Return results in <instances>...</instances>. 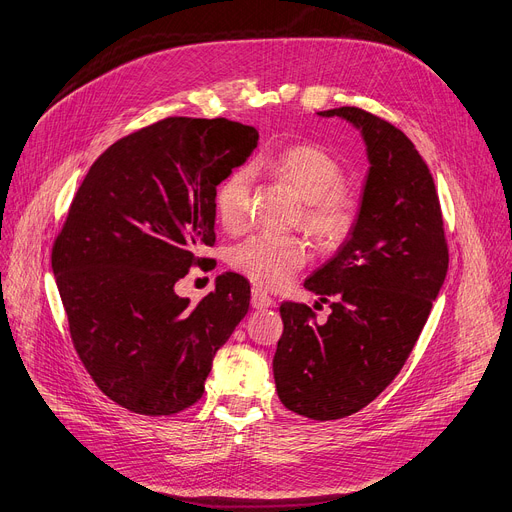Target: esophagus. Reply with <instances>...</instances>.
I'll return each instance as SVG.
<instances>
[{
	"mask_svg": "<svg viewBox=\"0 0 512 512\" xmlns=\"http://www.w3.org/2000/svg\"><path fill=\"white\" fill-rule=\"evenodd\" d=\"M251 304L257 310H266V308L274 306V299L266 291H261L259 287H253V291H251Z\"/></svg>",
	"mask_w": 512,
	"mask_h": 512,
	"instance_id": "esophagus-1",
	"label": "esophagus"
}]
</instances>
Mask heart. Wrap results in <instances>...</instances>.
I'll list each match as a JSON object with an SVG mask.
<instances>
[{"label": "heart", "mask_w": 512, "mask_h": 512, "mask_svg": "<svg viewBox=\"0 0 512 512\" xmlns=\"http://www.w3.org/2000/svg\"><path fill=\"white\" fill-rule=\"evenodd\" d=\"M255 168L270 170L293 185L304 198L301 221L323 244L342 242L356 223L358 198L344 185V168L325 147L316 143H293L261 156ZM253 177L246 168H236L219 185L215 208L227 230H240L251 215ZM308 242L295 234L259 232L238 242L232 253V268L255 285L276 289L306 266Z\"/></svg>", "instance_id": "1"}]
</instances>
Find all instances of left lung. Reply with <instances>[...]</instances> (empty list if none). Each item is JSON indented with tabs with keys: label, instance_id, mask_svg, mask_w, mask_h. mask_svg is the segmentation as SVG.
I'll return each mask as SVG.
<instances>
[{
	"label": "left lung",
	"instance_id": "1",
	"mask_svg": "<svg viewBox=\"0 0 512 512\" xmlns=\"http://www.w3.org/2000/svg\"><path fill=\"white\" fill-rule=\"evenodd\" d=\"M318 116L361 130L371 166L348 240L304 282L331 304L327 323L306 304L280 306L274 382L287 409L327 422L361 411L399 375L443 287L449 251L432 175L405 132L358 107Z\"/></svg>",
	"mask_w": 512,
	"mask_h": 512
}]
</instances>
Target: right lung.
Segmentation results:
<instances>
[{"instance_id":"1","label":"right lung","mask_w":512,"mask_h":512,"mask_svg":"<svg viewBox=\"0 0 512 512\" xmlns=\"http://www.w3.org/2000/svg\"><path fill=\"white\" fill-rule=\"evenodd\" d=\"M259 132L225 118H166L107 147L52 246L75 352L113 403L173 415L204 392L215 352L249 312L251 285L217 276L198 306L177 280L215 244L217 185Z\"/></svg>"}]
</instances>
